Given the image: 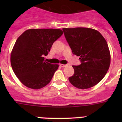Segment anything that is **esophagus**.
<instances>
[{"instance_id": "obj_1", "label": "esophagus", "mask_w": 122, "mask_h": 122, "mask_svg": "<svg viewBox=\"0 0 122 122\" xmlns=\"http://www.w3.org/2000/svg\"><path fill=\"white\" fill-rule=\"evenodd\" d=\"M59 65L62 68H65V67H66V66H67V65H63V64H61V63H60Z\"/></svg>"}]
</instances>
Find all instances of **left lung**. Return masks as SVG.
<instances>
[{
    "label": "left lung",
    "mask_w": 122,
    "mask_h": 122,
    "mask_svg": "<svg viewBox=\"0 0 122 122\" xmlns=\"http://www.w3.org/2000/svg\"><path fill=\"white\" fill-rule=\"evenodd\" d=\"M73 54L81 64L73 65L74 73L68 78L76 88L86 89L100 82L109 68L111 54L107 42L97 30L90 28H63Z\"/></svg>",
    "instance_id": "left-lung-1"
}]
</instances>
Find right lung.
<instances>
[{"mask_svg": "<svg viewBox=\"0 0 122 122\" xmlns=\"http://www.w3.org/2000/svg\"><path fill=\"white\" fill-rule=\"evenodd\" d=\"M63 31L57 29H30L22 33L11 52L13 70L25 86L40 89L48 85L59 65L45 60L54 42L62 36Z\"/></svg>", "mask_w": 122, "mask_h": 122, "instance_id": "add662e5", "label": "right lung"}]
</instances>
